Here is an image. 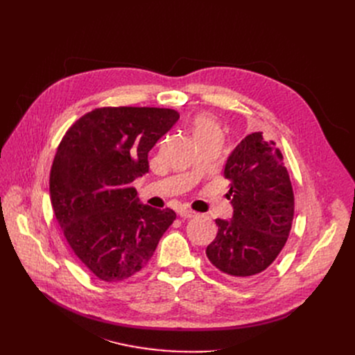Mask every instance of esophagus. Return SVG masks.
<instances>
[{"instance_id": "obj_1", "label": "esophagus", "mask_w": 355, "mask_h": 355, "mask_svg": "<svg viewBox=\"0 0 355 355\" xmlns=\"http://www.w3.org/2000/svg\"><path fill=\"white\" fill-rule=\"evenodd\" d=\"M180 216L184 217V218H191V217H196L197 213L194 210H190V209H181L180 211Z\"/></svg>"}]
</instances>
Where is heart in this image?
<instances>
[{
	"mask_svg": "<svg viewBox=\"0 0 355 355\" xmlns=\"http://www.w3.org/2000/svg\"><path fill=\"white\" fill-rule=\"evenodd\" d=\"M193 130L196 139L201 138H210V137H220L221 138V130L217 122L207 116V115H198L193 121Z\"/></svg>",
	"mask_w": 355,
	"mask_h": 355,
	"instance_id": "1",
	"label": "heart"
}]
</instances>
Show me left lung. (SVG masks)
Instances as JSON below:
<instances>
[{"mask_svg": "<svg viewBox=\"0 0 355 355\" xmlns=\"http://www.w3.org/2000/svg\"><path fill=\"white\" fill-rule=\"evenodd\" d=\"M225 178L233 216L216 220L218 232L206 254L232 281H245L268 269L284 249L293 220V190L282 153L262 132L248 135L233 149Z\"/></svg>", "mask_w": 355, "mask_h": 355, "instance_id": "obj_1", "label": "left lung"}]
</instances>
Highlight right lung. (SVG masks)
<instances>
[{"label": "right lung", "instance_id": "right-lung-1", "mask_svg": "<svg viewBox=\"0 0 355 355\" xmlns=\"http://www.w3.org/2000/svg\"><path fill=\"white\" fill-rule=\"evenodd\" d=\"M180 119L174 109L99 107L74 122L50 171V200L69 246L101 281L119 282L153 257L171 209L141 204L132 181Z\"/></svg>", "mask_w": 355, "mask_h": 355}]
</instances>
